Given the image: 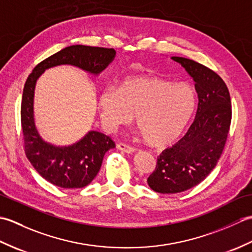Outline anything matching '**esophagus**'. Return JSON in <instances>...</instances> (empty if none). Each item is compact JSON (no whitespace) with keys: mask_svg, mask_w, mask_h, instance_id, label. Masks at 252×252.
<instances>
[{"mask_svg":"<svg viewBox=\"0 0 252 252\" xmlns=\"http://www.w3.org/2000/svg\"><path fill=\"white\" fill-rule=\"evenodd\" d=\"M117 148L120 149V151H122V152L126 153V154H133V153L135 152V148L134 147L126 145V144H125V143H118L117 144Z\"/></svg>","mask_w":252,"mask_h":252,"instance_id":"obj_1","label":"esophagus"}]
</instances>
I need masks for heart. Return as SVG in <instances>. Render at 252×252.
<instances>
[{
    "mask_svg": "<svg viewBox=\"0 0 252 252\" xmlns=\"http://www.w3.org/2000/svg\"><path fill=\"white\" fill-rule=\"evenodd\" d=\"M196 107V96L189 84H175L152 76L129 77L117 89L106 88L98 96L100 119L116 127L136 125L153 146L174 142L186 129Z\"/></svg>",
    "mask_w": 252,
    "mask_h": 252,
    "instance_id": "obj_1",
    "label": "heart"
}]
</instances>
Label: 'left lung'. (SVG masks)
<instances>
[{
  "label": "left lung",
  "mask_w": 252,
  "mask_h": 252,
  "mask_svg": "<svg viewBox=\"0 0 252 252\" xmlns=\"http://www.w3.org/2000/svg\"><path fill=\"white\" fill-rule=\"evenodd\" d=\"M195 81L198 106L186 134L157 158L149 187L176 194L198 185L215 169L225 146L232 120L231 96L225 82L211 69L189 58L173 56Z\"/></svg>",
  "instance_id": "8db88e82"
}]
</instances>
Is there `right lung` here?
<instances>
[{
	"label": "right lung",
	"instance_id": "right-lung-1",
	"mask_svg": "<svg viewBox=\"0 0 252 252\" xmlns=\"http://www.w3.org/2000/svg\"><path fill=\"white\" fill-rule=\"evenodd\" d=\"M115 56L114 49L68 46L37 63L25 83L20 116L26 156L42 178L62 189H82L89 185L97 175L106 152L116 145L109 136L97 131L88 132L81 140L68 146H56L45 142L34 123L36 80L46 69L61 65H71L97 76Z\"/></svg>",
	"mask_w": 252,
	"mask_h": 252
}]
</instances>
